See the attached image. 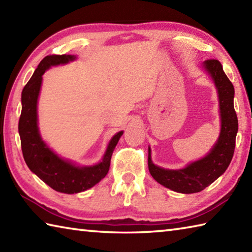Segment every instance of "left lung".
<instances>
[{"instance_id": "obj_1", "label": "left lung", "mask_w": 252, "mask_h": 252, "mask_svg": "<svg viewBox=\"0 0 252 252\" xmlns=\"http://www.w3.org/2000/svg\"><path fill=\"white\" fill-rule=\"evenodd\" d=\"M203 66L211 74L219 93L221 126L216 144L203 158L178 170L164 169L153 164L149 149V170L153 178L166 188L180 193H195L205 189L224 174L234 156L238 131V119L234 108V86L219 60H206Z\"/></svg>"}]
</instances>
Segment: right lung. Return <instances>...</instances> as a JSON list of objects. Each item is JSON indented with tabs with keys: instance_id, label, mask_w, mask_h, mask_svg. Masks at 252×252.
Returning <instances> with one entry per match:
<instances>
[{
	"instance_id": "obj_1",
	"label": "right lung",
	"mask_w": 252,
	"mask_h": 252,
	"mask_svg": "<svg viewBox=\"0 0 252 252\" xmlns=\"http://www.w3.org/2000/svg\"><path fill=\"white\" fill-rule=\"evenodd\" d=\"M73 60L75 57L68 54H52L42 59L23 90L22 113L18 122L23 156L28 168L53 190L67 194L85 191L105 178L109 170L113 150L123 134L122 131L118 132L109 142L102 160L90 167H78L60 158L41 140L37 125V100L42 75L50 66Z\"/></svg>"
}]
</instances>
